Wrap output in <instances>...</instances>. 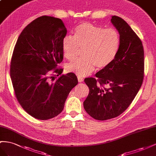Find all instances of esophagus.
<instances>
[{
  "mask_svg": "<svg viewBox=\"0 0 156 156\" xmlns=\"http://www.w3.org/2000/svg\"><path fill=\"white\" fill-rule=\"evenodd\" d=\"M78 80L79 82H82L83 81V78L81 76H78Z\"/></svg>",
  "mask_w": 156,
  "mask_h": 156,
  "instance_id": "esophagus-1",
  "label": "esophagus"
}]
</instances>
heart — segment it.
<instances>
[{
    "mask_svg": "<svg viewBox=\"0 0 156 156\" xmlns=\"http://www.w3.org/2000/svg\"><path fill=\"white\" fill-rule=\"evenodd\" d=\"M121 38L114 28H103L90 23H82L74 30V36L66 35L62 40L61 47L63 55L69 60L76 57L83 49V57L66 64L67 72L80 76L91 73L98 69L108 66L116 57L119 50Z\"/></svg>",
    "mask_w": 156,
    "mask_h": 156,
    "instance_id": "1",
    "label": "heart"
}]
</instances>
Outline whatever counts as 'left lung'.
Listing matches in <instances>:
<instances>
[{
	"label": "left lung",
	"mask_w": 156,
	"mask_h": 156,
	"mask_svg": "<svg viewBox=\"0 0 156 156\" xmlns=\"http://www.w3.org/2000/svg\"><path fill=\"white\" fill-rule=\"evenodd\" d=\"M111 22L120 34L119 50L112 63L84 82L90 93L83 102L87 113L97 120L118 116L131 105L144 78V54L140 39L126 21L112 16ZM109 87L106 88L105 85Z\"/></svg>",
	"instance_id": "8db88e82"
}]
</instances>
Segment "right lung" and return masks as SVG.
I'll return each mask as SVG.
<instances>
[{
    "label": "right lung",
    "mask_w": 156,
    "mask_h": 156,
    "mask_svg": "<svg viewBox=\"0 0 156 156\" xmlns=\"http://www.w3.org/2000/svg\"><path fill=\"white\" fill-rule=\"evenodd\" d=\"M66 33L61 19L39 17L21 33L13 51L10 78L17 100L38 119L59 114L78 82L75 74H61L63 69L56 68L63 59L61 42Z\"/></svg>",
    "instance_id": "obj_1"
}]
</instances>
